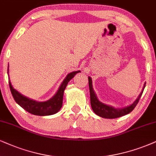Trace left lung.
I'll return each instance as SVG.
<instances>
[{
	"label": "left lung",
	"instance_id": "8db88e82",
	"mask_svg": "<svg viewBox=\"0 0 156 156\" xmlns=\"http://www.w3.org/2000/svg\"><path fill=\"white\" fill-rule=\"evenodd\" d=\"M88 82H89V87H90V104L94 113L98 116L105 119H116L119 117L123 116L124 115L129 113L132 110L135 108L136 105L139 102V100L141 97L142 94L143 93L144 88L145 87V83L142 90L141 93L138 95L137 99L134 101L131 105H127L126 107L123 108H114L111 105H108L102 103L98 100L97 95L95 93L93 87V81L90 76H88Z\"/></svg>",
	"mask_w": 156,
	"mask_h": 156
}]
</instances>
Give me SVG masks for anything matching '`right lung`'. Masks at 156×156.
<instances>
[{"instance_id":"right-lung-1","label":"right lung","mask_w":156,"mask_h":156,"mask_svg":"<svg viewBox=\"0 0 156 156\" xmlns=\"http://www.w3.org/2000/svg\"><path fill=\"white\" fill-rule=\"evenodd\" d=\"M79 72H80V70L72 72L67 74L66 78L61 84L58 90H57L56 93L51 99L46 101H37L23 95L13 87L10 80H9V87L15 101L25 111L36 116H50V115L55 114L60 111L63 104L64 90L66 89L69 82ZM8 74H9V67H8Z\"/></svg>"}]
</instances>
